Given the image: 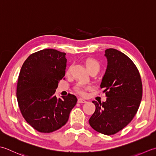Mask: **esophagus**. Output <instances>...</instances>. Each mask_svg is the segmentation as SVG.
Listing matches in <instances>:
<instances>
[{"instance_id":"obj_1","label":"esophagus","mask_w":156,"mask_h":156,"mask_svg":"<svg viewBox=\"0 0 156 156\" xmlns=\"http://www.w3.org/2000/svg\"><path fill=\"white\" fill-rule=\"evenodd\" d=\"M77 101H78V103H85L87 101L85 100L82 99V98H79Z\"/></svg>"}]
</instances>
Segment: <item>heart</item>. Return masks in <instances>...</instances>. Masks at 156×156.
I'll return each mask as SVG.
<instances>
[{
    "mask_svg": "<svg viewBox=\"0 0 156 156\" xmlns=\"http://www.w3.org/2000/svg\"><path fill=\"white\" fill-rule=\"evenodd\" d=\"M85 66H86V67L89 71H90L93 69L100 70V66L99 62H98L97 60H96L95 59L87 58L85 60ZM71 68L69 67L67 69V71H66V75H69L70 73H71ZM90 88V86H87V85H83L82 83H78L75 87V90L79 94L83 95H83L85 94V91H86V90H89Z\"/></svg>",
    "mask_w": 156,
    "mask_h": 156,
    "instance_id": "1",
    "label": "heart"
}]
</instances>
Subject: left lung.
Wrapping results in <instances>:
<instances>
[{
  "label": "left lung",
  "mask_w": 156,
  "mask_h": 156,
  "mask_svg": "<svg viewBox=\"0 0 156 156\" xmlns=\"http://www.w3.org/2000/svg\"><path fill=\"white\" fill-rule=\"evenodd\" d=\"M106 71L100 87L106 101H93L96 110L89 120L96 131L111 135L118 133L133 120L142 99L143 87L137 68L125 54L116 49L105 50Z\"/></svg>",
  "instance_id": "left-lung-1"
}]
</instances>
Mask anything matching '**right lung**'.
<instances>
[{
	"label": "right lung",
	"mask_w": 156,
	"mask_h": 156,
	"mask_svg": "<svg viewBox=\"0 0 156 156\" xmlns=\"http://www.w3.org/2000/svg\"><path fill=\"white\" fill-rule=\"evenodd\" d=\"M66 54L44 49L31 55L22 65L17 87V99L23 118L41 133H51L64 126L77 104L69 94L57 98L56 89L65 75Z\"/></svg>",
	"instance_id": "add662e5"
}]
</instances>
